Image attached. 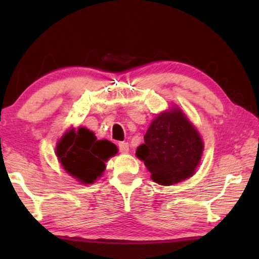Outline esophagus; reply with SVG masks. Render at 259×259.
<instances>
[{"label":"esophagus","mask_w":259,"mask_h":259,"mask_svg":"<svg viewBox=\"0 0 259 259\" xmlns=\"http://www.w3.org/2000/svg\"><path fill=\"white\" fill-rule=\"evenodd\" d=\"M119 150L122 153H128L129 152V144L125 143V142L119 143Z\"/></svg>","instance_id":"34e87169"}]
</instances>
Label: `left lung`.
<instances>
[{
  "mask_svg": "<svg viewBox=\"0 0 259 259\" xmlns=\"http://www.w3.org/2000/svg\"><path fill=\"white\" fill-rule=\"evenodd\" d=\"M136 151L153 182L170 186L192 177L203 152L198 130L181 108L172 107L157 115Z\"/></svg>",
  "mask_w": 259,
  "mask_h": 259,
  "instance_id": "left-lung-1",
  "label": "left lung"
}]
</instances>
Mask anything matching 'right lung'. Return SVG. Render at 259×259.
<instances>
[{"mask_svg":"<svg viewBox=\"0 0 259 259\" xmlns=\"http://www.w3.org/2000/svg\"><path fill=\"white\" fill-rule=\"evenodd\" d=\"M117 153L109 140H97L93 131L71 128L57 143L56 154L64 169L82 184H93L104 172L105 162Z\"/></svg>","mask_w":259,"mask_h":259,"instance_id":"obj_1","label":"right lung"}]
</instances>
